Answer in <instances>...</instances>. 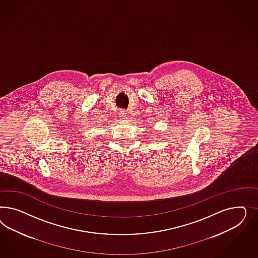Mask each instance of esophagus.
<instances>
[{
	"label": "esophagus",
	"instance_id": "1",
	"mask_svg": "<svg viewBox=\"0 0 258 258\" xmlns=\"http://www.w3.org/2000/svg\"><path fill=\"white\" fill-rule=\"evenodd\" d=\"M119 114H120L121 117H125L126 116V111H125V109H120Z\"/></svg>",
	"mask_w": 258,
	"mask_h": 258
}]
</instances>
